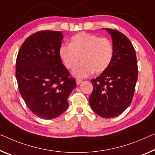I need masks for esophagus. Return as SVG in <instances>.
Listing matches in <instances>:
<instances>
[{
  "label": "esophagus",
  "mask_w": 155,
  "mask_h": 155,
  "mask_svg": "<svg viewBox=\"0 0 155 155\" xmlns=\"http://www.w3.org/2000/svg\"><path fill=\"white\" fill-rule=\"evenodd\" d=\"M82 82V80H81V79H77V80H76V84H77L78 85H79Z\"/></svg>",
  "instance_id": "obj_1"
}]
</instances>
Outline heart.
Returning <instances> with one entry per match:
<instances>
[{"instance_id": "obj_1", "label": "heart", "mask_w": 155, "mask_h": 155, "mask_svg": "<svg viewBox=\"0 0 155 155\" xmlns=\"http://www.w3.org/2000/svg\"><path fill=\"white\" fill-rule=\"evenodd\" d=\"M59 56L68 69L74 68L81 58L82 62L72 71V75L84 78L94 71L101 73L107 69L113 59L114 46L107 38L80 32L71 38L69 45L59 48Z\"/></svg>"}]
</instances>
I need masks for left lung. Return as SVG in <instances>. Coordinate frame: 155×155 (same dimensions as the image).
I'll use <instances>...</instances> for the list:
<instances>
[{"instance_id":"left-lung-1","label":"left lung","mask_w":155,"mask_h":155,"mask_svg":"<svg viewBox=\"0 0 155 155\" xmlns=\"http://www.w3.org/2000/svg\"><path fill=\"white\" fill-rule=\"evenodd\" d=\"M112 39L114 56L107 69L91 80L94 89L89 101L92 110L104 118L122 114L132 101L138 78L136 52L125 35L102 28Z\"/></svg>"}]
</instances>
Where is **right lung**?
Wrapping results in <instances>:
<instances>
[{
	"label": "right lung",
	"instance_id": "obj_1",
	"mask_svg": "<svg viewBox=\"0 0 155 155\" xmlns=\"http://www.w3.org/2000/svg\"><path fill=\"white\" fill-rule=\"evenodd\" d=\"M64 36L43 30L28 37L18 51L16 78L28 107L38 117L53 119L68 107L67 98L76 87L74 78L59 58Z\"/></svg>",
	"mask_w": 155,
	"mask_h": 155
}]
</instances>
